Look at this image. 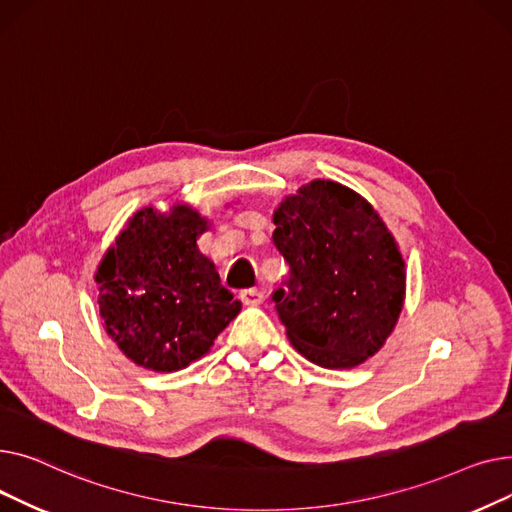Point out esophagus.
<instances>
[{
	"instance_id": "obj_1",
	"label": "esophagus",
	"mask_w": 512,
	"mask_h": 512,
	"mask_svg": "<svg viewBox=\"0 0 512 512\" xmlns=\"http://www.w3.org/2000/svg\"><path fill=\"white\" fill-rule=\"evenodd\" d=\"M240 301L247 307H259L265 301V292L259 288H249L240 292Z\"/></svg>"
}]
</instances>
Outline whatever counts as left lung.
Masks as SVG:
<instances>
[{
    "label": "left lung",
    "mask_w": 512,
    "mask_h": 512,
    "mask_svg": "<svg viewBox=\"0 0 512 512\" xmlns=\"http://www.w3.org/2000/svg\"><path fill=\"white\" fill-rule=\"evenodd\" d=\"M274 245L290 265L276 311L290 344L326 369H353L394 332L407 267L373 205L334 180L315 178L274 209Z\"/></svg>",
    "instance_id": "8db88e82"
}]
</instances>
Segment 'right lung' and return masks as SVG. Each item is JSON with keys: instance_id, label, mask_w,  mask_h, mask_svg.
I'll return each instance as SVG.
<instances>
[{"instance_id": "right-lung-1", "label": "right lung", "mask_w": 512, "mask_h": 512, "mask_svg": "<svg viewBox=\"0 0 512 512\" xmlns=\"http://www.w3.org/2000/svg\"><path fill=\"white\" fill-rule=\"evenodd\" d=\"M209 220L193 205L143 207L95 270L103 328L139 367L184 369L205 357L242 303L222 286L197 240Z\"/></svg>"}]
</instances>
